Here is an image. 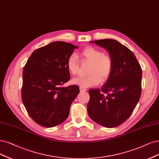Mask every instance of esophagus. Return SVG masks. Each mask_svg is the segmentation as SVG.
<instances>
[{"label": "esophagus", "mask_w": 159, "mask_h": 159, "mask_svg": "<svg viewBox=\"0 0 159 159\" xmlns=\"http://www.w3.org/2000/svg\"><path fill=\"white\" fill-rule=\"evenodd\" d=\"M80 91L81 92H83L86 91V89H84V88H83V87H80Z\"/></svg>", "instance_id": "obj_1"}]
</instances>
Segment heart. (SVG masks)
I'll use <instances>...</instances> for the list:
<instances>
[{"label":"heart","mask_w":159,"mask_h":159,"mask_svg":"<svg viewBox=\"0 0 159 159\" xmlns=\"http://www.w3.org/2000/svg\"><path fill=\"white\" fill-rule=\"evenodd\" d=\"M80 57L82 61L91 63L88 70L87 76H79L72 80L73 84L83 88L98 85L102 80H106L111 75L113 68V59L109 54L92 46L86 47L81 51ZM67 68L72 75L78 74L79 63L77 57L74 54L70 56L67 60Z\"/></svg>","instance_id":"1"}]
</instances>
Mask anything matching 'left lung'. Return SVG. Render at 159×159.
<instances>
[{"label": "left lung", "instance_id": "8db88e82", "mask_svg": "<svg viewBox=\"0 0 159 159\" xmlns=\"http://www.w3.org/2000/svg\"><path fill=\"white\" fill-rule=\"evenodd\" d=\"M90 43L108 51L113 68L101 90H89L88 114L98 124L114 128L125 122L136 106L142 92V70L134 53L117 40L107 39Z\"/></svg>", "mask_w": 159, "mask_h": 159}]
</instances>
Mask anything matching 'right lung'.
I'll return each mask as SVG.
<instances>
[{
	"instance_id": "add662e5",
	"label": "right lung",
	"mask_w": 159,
	"mask_h": 159,
	"mask_svg": "<svg viewBox=\"0 0 159 159\" xmlns=\"http://www.w3.org/2000/svg\"><path fill=\"white\" fill-rule=\"evenodd\" d=\"M76 48L63 41L51 43L35 50L23 68L22 102L40 126L51 128L66 120L79 94L78 86H62L70 79L67 60Z\"/></svg>"
}]
</instances>
